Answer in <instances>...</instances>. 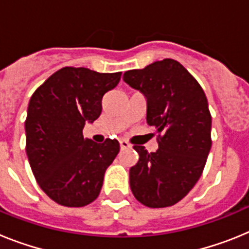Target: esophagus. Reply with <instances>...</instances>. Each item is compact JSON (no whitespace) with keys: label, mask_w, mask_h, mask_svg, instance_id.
I'll return each instance as SVG.
<instances>
[{"label":"esophagus","mask_w":249,"mask_h":249,"mask_svg":"<svg viewBox=\"0 0 249 249\" xmlns=\"http://www.w3.org/2000/svg\"><path fill=\"white\" fill-rule=\"evenodd\" d=\"M120 146L122 149H126V148H131V143H129L128 141L126 140H121L120 141Z\"/></svg>","instance_id":"obj_1"}]
</instances>
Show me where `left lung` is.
<instances>
[{
    "label": "left lung",
    "mask_w": 249,
    "mask_h": 249,
    "mask_svg": "<svg viewBox=\"0 0 249 249\" xmlns=\"http://www.w3.org/2000/svg\"><path fill=\"white\" fill-rule=\"evenodd\" d=\"M123 81L147 98V123L157 132L158 149L133 146L138 162L129 169V186L149 208L176 204L201 177L212 146V117L201 85L179 62L157 61L131 70Z\"/></svg>",
    "instance_id": "8db88e82"
}]
</instances>
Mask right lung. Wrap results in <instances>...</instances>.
I'll list each match as a JSON object with an SVG mask.
<instances>
[{
    "label": "right lung",
    "mask_w": 249,
    "mask_h": 249,
    "mask_svg": "<svg viewBox=\"0 0 249 249\" xmlns=\"http://www.w3.org/2000/svg\"><path fill=\"white\" fill-rule=\"evenodd\" d=\"M122 72L63 67L34 92L26 117V152L38 186L52 201L83 207L97 198L106 169L120 152L117 140L83 137L86 122L102 111V97Z\"/></svg>",
    "instance_id": "obj_1"
}]
</instances>
